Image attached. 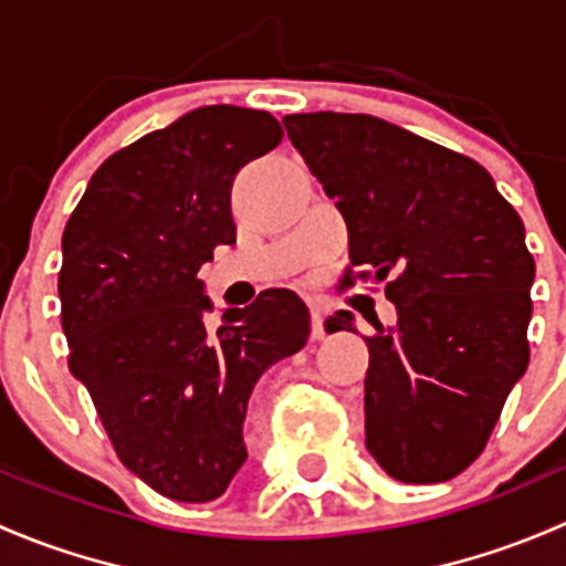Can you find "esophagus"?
Wrapping results in <instances>:
<instances>
[{
	"label": "esophagus",
	"mask_w": 566,
	"mask_h": 566,
	"mask_svg": "<svg viewBox=\"0 0 566 566\" xmlns=\"http://www.w3.org/2000/svg\"><path fill=\"white\" fill-rule=\"evenodd\" d=\"M312 336L315 339H325V325H323V310L319 306H312Z\"/></svg>",
	"instance_id": "34e87169"
}]
</instances>
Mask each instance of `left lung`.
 I'll return each instance as SVG.
<instances>
[{
	"label": "left lung",
	"instance_id": "left-lung-1",
	"mask_svg": "<svg viewBox=\"0 0 566 566\" xmlns=\"http://www.w3.org/2000/svg\"><path fill=\"white\" fill-rule=\"evenodd\" d=\"M290 142L350 235L342 287L386 282L397 331L364 336L367 449L405 484L454 479L484 452L528 367L534 256L488 169L369 114H287ZM353 328L350 312L331 317Z\"/></svg>",
	"mask_w": 566,
	"mask_h": 566
}]
</instances>
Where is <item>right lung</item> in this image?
<instances>
[{
    "label": "right lung",
    "mask_w": 566,
    "mask_h": 566,
    "mask_svg": "<svg viewBox=\"0 0 566 566\" xmlns=\"http://www.w3.org/2000/svg\"><path fill=\"white\" fill-rule=\"evenodd\" d=\"M273 114L202 106L101 164L62 235L67 369L114 452L156 493L219 499L247 460L243 419L265 369L310 339V310L265 290L205 325L197 279L235 241L232 177L282 142Z\"/></svg>",
    "instance_id": "1"
}]
</instances>
